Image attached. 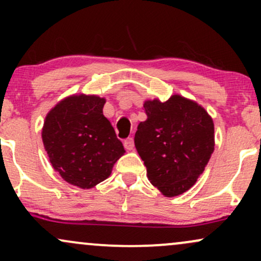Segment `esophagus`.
I'll use <instances>...</instances> for the list:
<instances>
[{
    "instance_id": "1",
    "label": "esophagus",
    "mask_w": 261,
    "mask_h": 261,
    "mask_svg": "<svg viewBox=\"0 0 261 261\" xmlns=\"http://www.w3.org/2000/svg\"><path fill=\"white\" fill-rule=\"evenodd\" d=\"M124 146H125V148L127 149V151H133L134 147H135V142H134L133 137H128V139L125 140L124 141Z\"/></svg>"
}]
</instances>
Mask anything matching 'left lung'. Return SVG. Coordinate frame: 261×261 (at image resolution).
Masks as SVG:
<instances>
[{"label":"left lung","instance_id":"1","mask_svg":"<svg viewBox=\"0 0 261 261\" xmlns=\"http://www.w3.org/2000/svg\"><path fill=\"white\" fill-rule=\"evenodd\" d=\"M135 146L148 180L164 196H178L195 184L215 149V126L196 101L174 94L167 101L146 100Z\"/></svg>","mask_w":261,"mask_h":261}]
</instances>
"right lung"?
<instances>
[{"label": "right lung", "mask_w": 261, "mask_h": 261, "mask_svg": "<svg viewBox=\"0 0 261 261\" xmlns=\"http://www.w3.org/2000/svg\"><path fill=\"white\" fill-rule=\"evenodd\" d=\"M106 98L73 94L46 114L41 139L53 168L68 184L91 189L112 174L125 153L121 141L103 115Z\"/></svg>", "instance_id": "obj_1"}]
</instances>
